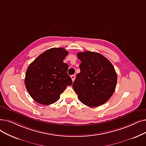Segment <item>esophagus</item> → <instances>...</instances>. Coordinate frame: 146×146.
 Returning a JSON list of instances; mask_svg holds the SVG:
<instances>
[{
    "instance_id": "34e87169",
    "label": "esophagus",
    "mask_w": 146,
    "mask_h": 146,
    "mask_svg": "<svg viewBox=\"0 0 146 146\" xmlns=\"http://www.w3.org/2000/svg\"><path fill=\"white\" fill-rule=\"evenodd\" d=\"M71 78L72 79V81L73 82L74 80V79H75V75H72L71 76Z\"/></svg>"
}]
</instances>
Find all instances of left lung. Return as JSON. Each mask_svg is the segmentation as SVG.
I'll list each match as a JSON object with an SVG mask.
<instances>
[{
    "label": "left lung",
    "mask_w": 146,
    "mask_h": 146,
    "mask_svg": "<svg viewBox=\"0 0 146 146\" xmlns=\"http://www.w3.org/2000/svg\"><path fill=\"white\" fill-rule=\"evenodd\" d=\"M80 72L72 85L79 100L91 107L103 105L115 92L117 74L110 61L101 54L78 52Z\"/></svg>",
    "instance_id": "left-lung-1"
}]
</instances>
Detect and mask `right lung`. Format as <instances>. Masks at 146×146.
<instances>
[{"label":"right lung","instance_id":"1","mask_svg":"<svg viewBox=\"0 0 146 146\" xmlns=\"http://www.w3.org/2000/svg\"><path fill=\"white\" fill-rule=\"evenodd\" d=\"M68 51L62 48H50L28 67L25 85L30 96L37 103L49 105L55 103L72 80L67 74L68 66L63 60Z\"/></svg>","mask_w":146,"mask_h":146}]
</instances>
